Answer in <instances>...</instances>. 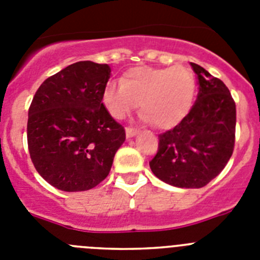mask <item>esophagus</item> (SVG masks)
I'll return each mask as SVG.
<instances>
[{
    "instance_id": "1",
    "label": "esophagus",
    "mask_w": 260,
    "mask_h": 260,
    "mask_svg": "<svg viewBox=\"0 0 260 260\" xmlns=\"http://www.w3.org/2000/svg\"><path fill=\"white\" fill-rule=\"evenodd\" d=\"M138 132H139L138 128L132 127V126H127V127H126V137H127V138L134 137V135L138 134Z\"/></svg>"
}]
</instances>
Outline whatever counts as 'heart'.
<instances>
[{
    "mask_svg": "<svg viewBox=\"0 0 260 260\" xmlns=\"http://www.w3.org/2000/svg\"><path fill=\"white\" fill-rule=\"evenodd\" d=\"M195 78L183 66L133 68L121 83L109 82L103 103L116 119H122L141 103L144 119L157 128H172L187 116L195 96Z\"/></svg>",
    "mask_w": 260,
    "mask_h": 260,
    "instance_id": "heart-1",
    "label": "heart"
}]
</instances>
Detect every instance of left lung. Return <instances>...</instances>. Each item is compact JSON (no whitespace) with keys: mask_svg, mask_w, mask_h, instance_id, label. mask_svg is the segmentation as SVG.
Segmentation results:
<instances>
[{"mask_svg":"<svg viewBox=\"0 0 260 260\" xmlns=\"http://www.w3.org/2000/svg\"><path fill=\"white\" fill-rule=\"evenodd\" d=\"M199 92L187 116L158 135V148L150 161L157 178L176 187L199 189L229 161L236 141V103L222 80L192 63Z\"/></svg>","mask_w":260,"mask_h":260,"instance_id":"obj_1","label":"left lung"}]
</instances>
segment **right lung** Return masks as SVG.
Segmentation results:
<instances>
[{"label":"right lung","instance_id":"add662e5","mask_svg":"<svg viewBox=\"0 0 260 260\" xmlns=\"http://www.w3.org/2000/svg\"><path fill=\"white\" fill-rule=\"evenodd\" d=\"M107 63L79 61L43 82L28 109L34 167L62 191H86L104 181L125 142V128L103 104Z\"/></svg>","mask_w":260,"mask_h":260}]
</instances>
